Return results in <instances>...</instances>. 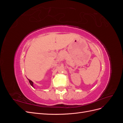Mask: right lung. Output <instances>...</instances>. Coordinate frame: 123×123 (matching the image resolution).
Instances as JSON below:
<instances>
[{"label":"right lung","instance_id":"right-lung-1","mask_svg":"<svg viewBox=\"0 0 123 123\" xmlns=\"http://www.w3.org/2000/svg\"><path fill=\"white\" fill-rule=\"evenodd\" d=\"M28 80H29V81L30 84V85L32 86L33 87H34V86H33V81H31V80H29V79H28Z\"/></svg>","mask_w":123,"mask_h":123}]
</instances>
